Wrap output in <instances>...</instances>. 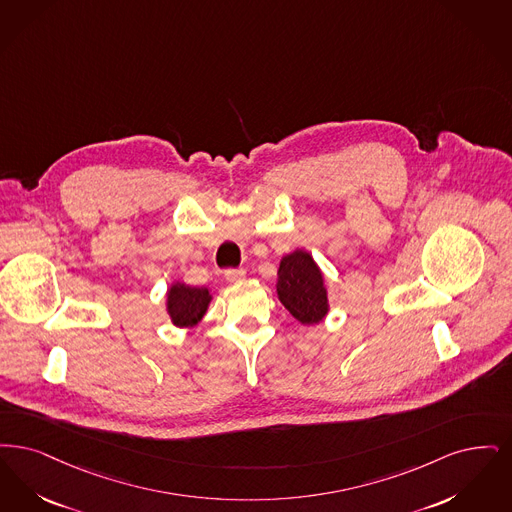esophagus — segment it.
<instances>
[{"label": "esophagus", "instance_id": "1", "mask_svg": "<svg viewBox=\"0 0 512 512\" xmlns=\"http://www.w3.org/2000/svg\"><path fill=\"white\" fill-rule=\"evenodd\" d=\"M245 269H227L225 271V279L229 283H241L245 279Z\"/></svg>", "mask_w": 512, "mask_h": 512}]
</instances>
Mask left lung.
Listing matches in <instances>:
<instances>
[{"mask_svg":"<svg viewBox=\"0 0 512 512\" xmlns=\"http://www.w3.org/2000/svg\"><path fill=\"white\" fill-rule=\"evenodd\" d=\"M277 296L302 325H317L329 313L323 273L306 250L283 256L277 271Z\"/></svg>","mask_w":512,"mask_h":512,"instance_id":"left-lung-1","label":"left lung"}]
</instances>
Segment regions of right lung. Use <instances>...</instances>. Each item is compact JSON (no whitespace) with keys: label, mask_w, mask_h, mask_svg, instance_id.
<instances>
[{"label":"right lung","mask_w":512,"mask_h":512,"mask_svg":"<svg viewBox=\"0 0 512 512\" xmlns=\"http://www.w3.org/2000/svg\"><path fill=\"white\" fill-rule=\"evenodd\" d=\"M210 302V290L204 287H189L185 283H174L166 294V312L176 327L189 329L195 327L204 317Z\"/></svg>","instance_id":"1"}]
</instances>
